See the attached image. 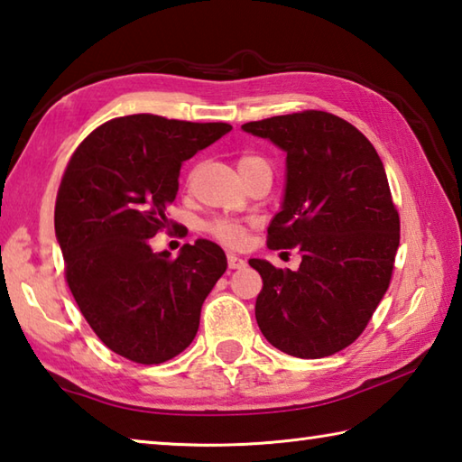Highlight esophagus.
Instances as JSON below:
<instances>
[{
    "mask_svg": "<svg viewBox=\"0 0 462 462\" xmlns=\"http://www.w3.org/2000/svg\"><path fill=\"white\" fill-rule=\"evenodd\" d=\"M228 266L232 268V271H236V268H245L246 260L238 254H228Z\"/></svg>",
    "mask_w": 462,
    "mask_h": 462,
    "instance_id": "obj_1",
    "label": "esophagus"
}]
</instances>
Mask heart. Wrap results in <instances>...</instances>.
Segmentation results:
<instances>
[{
	"label": "heart",
	"mask_w": 462,
	"mask_h": 462,
	"mask_svg": "<svg viewBox=\"0 0 462 462\" xmlns=\"http://www.w3.org/2000/svg\"><path fill=\"white\" fill-rule=\"evenodd\" d=\"M260 162H264V159L254 157V155H245V157H240L238 170H242V167H246V165L260 163ZM208 230L212 236H216L217 240H222L224 245H230V246L240 245V242L245 240V234H246L245 224L236 222V220H228V217H217V220L209 222Z\"/></svg>",
	"instance_id": "heart-1"
}]
</instances>
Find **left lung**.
Segmentation results:
<instances>
[{
    "mask_svg": "<svg viewBox=\"0 0 462 462\" xmlns=\"http://www.w3.org/2000/svg\"><path fill=\"white\" fill-rule=\"evenodd\" d=\"M287 153L284 194L268 248H295L300 266L250 258L263 276L256 323L284 354L319 359L351 346L392 279L400 217L374 145L331 113L303 111L242 125Z\"/></svg>",
    "mask_w": 462,
    "mask_h": 462,
    "instance_id": "1",
    "label": "left lung"
}]
</instances>
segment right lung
<instances>
[{"label":"right lung","instance_id":"add662e5","mask_svg":"<svg viewBox=\"0 0 462 462\" xmlns=\"http://www.w3.org/2000/svg\"><path fill=\"white\" fill-rule=\"evenodd\" d=\"M228 123L119 116L82 141L58 189L54 228L66 281L92 331L115 354L163 364L194 341L202 305L228 260L212 240L178 258L149 238L170 226L183 162L230 133Z\"/></svg>","mask_w":462,"mask_h":462}]
</instances>
